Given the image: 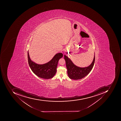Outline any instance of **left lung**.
Returning a JSON list of instances; mask_svg holds the SVG:
<instances>
[{
	"mask_svg": "<svg viewBox=\"0 0 121 121\" xmlns=\"http://www.w3.org/2000/svg\"><path fill=\"white\" fill-rule=\"evenodd\" d=\"M64 58L66 62L67 73L69 78L74 80L81 79L87 76L91 71L95 63V53L93 60L88 66L80 67L75 65L68 56L65 55Z\"/></svg>",
	"mask_w": 121,
	"mask_h": 121,
	"instance_id": "obj_1",
	"label": "left lung"
}]
</instances>
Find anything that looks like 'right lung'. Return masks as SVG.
I'll return each instance as SVG.
<instances>
[{"label":"right lung","instance_id":"obj_1","mask_svg":"<svg viewBox=\"0 0 121 121\" xmlns=\"http://www.w3.org/2000/svg\"><path fill=\"white\" fill-rule=\"evenodd\" d=\"M63 57L62 53H57L46 63L39 64L32 61L28 51V59L30 68L35 74L41 78L48 79L52 78L55 75L59 60Z\"/></svg>","mask_w":121,"mask_h":121}]
</instances>
